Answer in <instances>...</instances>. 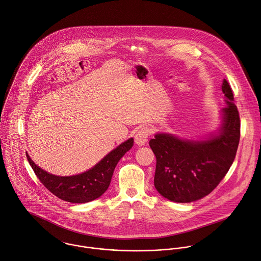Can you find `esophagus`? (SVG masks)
<instances>
[{"label":"esophagus","mask_w":261,"mask_h":261,"mask_svg":"<svg viewBox=\"0 0 261 261\" xmlns=\"http://www.w3.org/2000/svg\"><path fill=\"white\" fill-rule=\"evenodd\" d=\"M150 129L147 127H143L141 128L135 135V143L139 146L144 145L147 142V139L150 135Z\"/></svg>","instance_id":"esophagus-1"}]
</instances>
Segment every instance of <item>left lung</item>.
Instances as JSON below:
<instances>
[{"mask_svg":"<svg viewBox=\"0 0 261 261\" xmlns=\"http://www.w3.org/2000/svg\"><path fill=\"white\" fill-rule=\"evenodd\" d=\"M222 90L226 106L219 133L206 140L181 139L159 133L149 146L156 158L154 187L165 198L192 202L208 195L230 170L240 141V117L229 82Z\"/></svg>","mask_w":261,"mask_h":261,"instance_id":"8db88e82","label":"left lung"}]
</instances>
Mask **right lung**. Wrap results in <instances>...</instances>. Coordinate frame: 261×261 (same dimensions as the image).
I'll use <instances>...</instances> for the list:
<instances>
[{"label":"right lung","instance_id":"right-lung-1","mask_svg":"<svg viewBox=\"0 0 261 261\" xmlns=\"http://www.w3.org/2000/svg\"><path fill=\"white\" fill-rule=\"evenodd\" d=\"M133 138L108 153L92 169L75 176L60 177L37 167L26 153L29 165L40 183L54 195L72 203H85L101 196L110 186L114 170L121 158L133 146Z\"/></svg>","mask_w":261,"mask_h":261}]
</instances>
